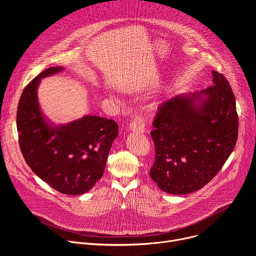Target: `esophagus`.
Listing matches in <instances>:
<instances>
[{"label": "esophagus", "instance_id": "1", "mask_svg": "<svg viewBox=\"0 0 256 256\" xmlns=\"http://www.w3.org/2000/svg\"><path fill=\"white\" fill-rule=\"evenodd\" d=\"M130 130L136 132H144V122L140 116H136L132 122L130 124Z\"/></svg>", "mask_w": 256, "mask_h": 256}]
</instances>
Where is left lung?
<instances>
[{
  "label": "left lung",
  "instance_id": "obj_1",
  "mask_svg": "<svg viewBox=\"0 0 256 256\" xmlns=\"http://www.w3.org/2000/svg\"><path fill=\"white\" fill-rule=\"evenodd\" d=\"M212 72V86L164 102L153 122L156 156L150 176L167 194L200 190L234 150L238 136L235 96L227 79Z\"/></svg>",
  "mask_w": 256,
  "mask_h": 256
}]
</instances>
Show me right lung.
<instances>
[{"instance_id":"obj_1","label":"right lung","mask_w":256,"mask_h":256,"mask_svg":"<svg viewBox=\"0 0 256 256\" xmlns=\"http://www.w3.org/2000/svg\"><path fill=\"white\" fill-rule=\"evenodd\" d=\"M62 70L48 68L24 88L17 109V130L20 150L31 170L54 190L79 196L102 177L118 124L95 116L68 124H50L40 109L38 87L42 78Z\"/></svg>"}]
</instances>
